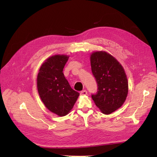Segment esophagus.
<instances>
[{
    "mask_svg": "<svg viewBox=\"0 0 157 157\" xmlns=\"http://www.w3.org/2000/svg\"><path fill=\"white\" fill-rule=\"evenodd\" d=\"M86 94H87V91H86V90L80 92V95H82V96H84V95H86Z\"/></svg>",
    "mask_w": 157,
    "mask_h": 157,
    "instance_id": "obj_1",
    "label": "esophagus"
}]
</instances>
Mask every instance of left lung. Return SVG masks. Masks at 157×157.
Here are the masks:
<instances>
[{
	"label": "left lung",
	"mask_w": 157,
	"mask_h": 157,
	"mask_svg": "<svg viewBox=\"0 0 157 157\" xmlns=\"http://www.w3.org/2000/svg\"><path fill=\"white\" fill-rule=\"evenodd\" d=\"M92 74L97 92L92 94L96 105L109 115L121 107L128 92V79L123 67L106 52H95L90 56Z\"/></svg>",
	"instance_id": "left-lung-1"
}]
</instances>
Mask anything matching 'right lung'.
<instances>
[{"mask_svg": "<svg viewBox=\"0 0 157 157\" xmlns=\"http://www.w3.org/2000/svg\"><path fill=\"white\" fill-rule=\"evenodd\" d=\"M69 57L55 55L43 63L37 78L39 95L49 111L65 116L71 111L79 96L73 90L63 71Z\"/></svg>", "mask_w": 157, "mask_h": 157, "instance_id": "add662e5", "label": "right lung"}]
</instances>
